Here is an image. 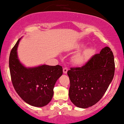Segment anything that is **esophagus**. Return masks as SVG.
<instances>
[{
	"mask_svg": "<svg viewBox=\"0 0 124 124\" xmlns=\"http://www.w3.org/2000/svg\"><path fill=\"white\" fill-rule=\"evenodd\" d=\"M68 70V68H63V73H67Z\"/></svg>",
	"mask_w": 124,
	"mask_h": 124,
	"instance_id": "esophagus-1",
	"label": "esophagus"
}]
</instances>
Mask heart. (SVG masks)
I'll list each match as a JSON object with an SVG mask.
<instances>
[{"label": "heart", "instance_id": "obj_1", "mask_svg": "<svg viewBox=\"0 0 124 124\" xmlns=\"http://www.w3.org/2000/svg\"><path fill=\"white\" fill-rule=\"evenodd\" d=\"M84 45H80L76 47L77 50L83 48ZM94 53V50L93 48H88L85 50L84 51L80 53H78L74 56L73 58V62L76 65L81 66L86 63L92 57Z\"/></svg>", "mask_w": 124, "mask_h": 124}]
</instances>
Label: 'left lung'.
I'll return each mask as SVG.
<instances>
[{"label": "left lung", "instance_id": "left-lung-1", "mask_svg": "<svg viewBox=\"0 0 124 124\" xmlns=\"http://www.w3.org/2000/svg\"><path fill=\"white\" fill-rule=\"evenodd\" d=\"M115 64L113 52L106 47L81 67L70 68L69 96L77 107L87 108L98 103L112 81Z\"/></svg>", "mask_w": 124, "mask_h": 124}]
</instances>
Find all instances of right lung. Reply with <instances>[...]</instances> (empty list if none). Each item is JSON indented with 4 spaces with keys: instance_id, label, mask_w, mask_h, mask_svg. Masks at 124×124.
Listing matches in <instances>:
<instances>
[{
    "instance_id": "1",
    "label": "right lung",
    "mask_w": 124,
    "mask_h": 124,
    "mask_svg": "<svg viewBox=\"0 0 124 124\" xmlns=\"http://www.w3.org/2000/svg\"><path fill=\"white\" fill-rule=\"evenodd\" d=\"M19 39L10 52L9 66L14 89L28 104L41 107L50 103L56 81L62 74V66L43 65L27 68L20 62L17 54Z\"/></svg>"
}]
</instances>
